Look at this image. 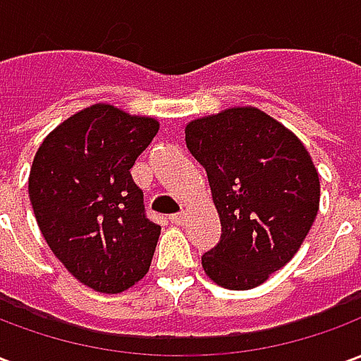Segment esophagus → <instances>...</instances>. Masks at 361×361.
<instances>
[{"mask_svg":"<svg viewBox=\"0 0 361 361\" xmlns=\"http://www.w3.org/2000/svg\"><path fill=\"white\" fill-rule=\"evenodd\" d=\"M183 220H185V216H183V214H172V216H170V222H172L173 226H181V224H183Z\"/></svg>","mask_w":361,"mask_h":361,"instance_id":"obj_1","label":"esophagus"}]
</instances>
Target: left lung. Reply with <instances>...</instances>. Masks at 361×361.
I'll use <instances>...</instances> for the list:
<instances>
[{
	"mask_svg": "<svg viewBox=\"0 0 361 361\" xmlns=\"http://www.w3.org/2000/svg\"><path fill=\"white\" fill-rule=\"evenodd\" d=\"M219 211L220 242L201 263L228 290L263 284L286 265L319 211V176L290 129L257 108H230L185 127Z\"/></svg>",
	"mask_w": 361,
	"mask_h": 361,
	"instance_id": "obj_1",
	"label": "left lung"
}]
</instances>
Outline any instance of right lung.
Returning <instances> with one entry per match:
<instances>
[{
	"instance_id": "1",
	"label": "right lung",
	"mask_w": 361,
	"mask_h": 361,
	"mask_svg": "<svg viewBox=\"0 0 361 361\" xmlns=\"http://www.w3.org/2000/svg\"><path fill=\"white\" fill-rule=\"evenodd\" d=\"M154 118L94 104L36 150L28 197L54 255L85 286L119 294L149 272L160 226L145 214L131 168L158 133Z\"/></svg>"
}]
</instances>
